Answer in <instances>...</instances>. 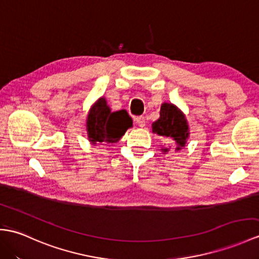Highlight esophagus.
Returning <instances> with one entry per match:
<instances>
[{"label": "esophagus", "instance_id": "obj_1", "mask_svg": "<svg viewBox=\"0 0 259 259\" xmlns=\"http://www.w3.org/2000/svg\"><path fill=\"white\" fill-rule=\"evenodd\" d=\"M135 121H136V123H137L138 125H139V127H141V128H143L144 125H146V119H144L143 116L137 117V118L135 119Z\"/></svg>", "mask_w": 259, "mask_h": 259}]
</instances>
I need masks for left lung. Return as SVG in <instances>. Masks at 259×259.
Instances as JSON below:
<instances>
[{"label":"left lung","mask_w":259,"mask_h":259,"mask_svg":"<svg viewBox=\"0 0 259 259\" xmlns=\"http://www.w3.org/2000/svg\"><path fill=\"white\" fill-rule=\"evenodd\" d=\"M152 131L165 139H172L177 143L176 150H181L190 136L184 113L177 106L167 102L161 105L160 118L152 123ZM162 151L167 152L169 149L163 148Z\"/></svg>","instance_id":"8db88e82"}]
</instances>
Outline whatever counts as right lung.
I'll use <instances>...</instances> for the list:
<instances>
[{"label": "right lung", "instance_id": "right-lung-1", "mask_svg": "<svg viewBox=\"0 0 259 259\" xmlns=\"http://www.w3.org/2000/svg\"><path fill=\"white\" fill-rule=\"evenodd\" d=\"M132 125V119L125 110L112 112L104 97L90 108L87 117V135L93 144L116 143Z\"/></svg>", "mask_w": 259, "mask_h": 259}]
</instances>
